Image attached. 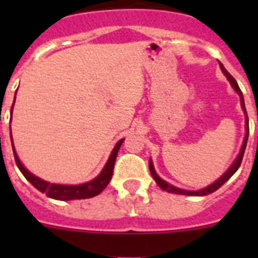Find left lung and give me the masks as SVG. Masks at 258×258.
Returning a JSON list of instances; mask_svg holds the SVG:
<instances>
[{
    "label": "left lung",
    "instance_id": "8db88e82",
    "mask_svg": "<svg viewBox=\"0 0 258 258\" xmlns=\"http://www.w3.org/2000/svg\"><path fill=\"white\" fill-rule=\"evenodd\" d=\"M220 67H221V70H222V72L225 74V76H226L229 82H230V84H232L233 88H234V91H236V92L240 95L241 105H242V108H244L245 113H246V108H245V103H244V96H242V92H241L240 87H238L237 82L234 80V78H233L232 75L229 74L228 71L225 70V67L222 66L221 62H220ZM248 137H249V120H248V115H246V134H245L244 143H242V147H241V151H240V154H238L237 159L234 161V163H233V165L229 167L228 171L225 172L224 175L221 176L220 179H217L214 183H212L210 186H208V187L202 188V190H200V191H187V190H182V188L175 187V186H172V184L167 183V182H165L163 179H161V178L157 175L155 170H154L153 162H151V161H150V163H149L150 172H151V175H153V178L155 179V182L158 183V186H159L162 190H165V191L172 192V194H182V196H208V194H212V192H214L216 190H218V188H220L221 186H222V184H224L225 182H226V180H228L229 178H230V176H232L233 174L237 171V170H238V167L241 166V162H242V158H244V153H245V149H246V142H248Z\"/></svg>",
    "mask_w": 258,
    "mask_h": 258
}]
</instances>
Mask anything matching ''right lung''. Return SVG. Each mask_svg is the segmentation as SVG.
<instances>
[{"mask_svg":"<svg viewBox=\"0 0 258 258\" xmlns=\"http://www.w3.org/2000/svg\"><path fill=\"white\" fill-rule=\"evenodd\" d=\"M123 141H124V139H120V141L117 142L116 146L113 147L112 153L109 155V159L107 161V163H105L104 169L101 170L100 174H99L95 179H92L91 182H87V183L76 184V186L49 183V182H45V180H42L40 179V178H37V176H34L33 174H30V172L22 166V163L20 162V159H18L17 154L14 151L13 145H12V147H13L14 159H16V165H17V167L20 169V171L22 172V175L25 176L26 179L29 180L30 183L33 184L38 191L44 192V194H46V197L53 198V200L71 201L92 198V197L100 194V192L107 187V184L109 183V180L112 178L113 166H115V161H116L117 151L120 149Z\"/></svg>","mask_w":258,"mask_h":258,"instance_id":"right-lung-1","label":"right lung"}]
</instances>
